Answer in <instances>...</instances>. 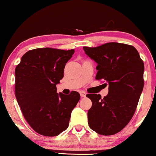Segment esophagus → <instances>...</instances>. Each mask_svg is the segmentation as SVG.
<instances>
[{
	"mask_svg": "<svg viewBox=\"0 0 156 156\" xmlns=\"http://www.w3.org/2000/svg\"><path fill=\"white\" fill-rule=\"evenodd\" d=\"M80 96L82 98H85V96H86V93H85L84 91H80Z\"/></svg>",
	"mask_w": 156,
	"mask_h": 156,
	"instance_id": "1",
	"label": "esophagus"
}]
</instances>
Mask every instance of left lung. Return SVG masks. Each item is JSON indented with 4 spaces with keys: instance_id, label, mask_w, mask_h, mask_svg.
I'll use <instances>...</instances> for the list:
<instances>
[{
    "instance_id": "8db88e82",
    "label": "left lung",
    "mask_w": 156,
    "mask_h": 156,
    "mask_svg": "<svg viewBox=\"0 0 156 156\" xmlns=\"http://www.w3.org/2000/svg\"><path fill=\"white\" fill-rule=\"evenodd\" d=\"M98 63L95 78L109 85L107 96L87 94L92 107L87 112L90 128L100 135L122 131L134 115L143 91L144 63L133 46L117 42L83 47Z\"/></svg>"
}]
</instances>
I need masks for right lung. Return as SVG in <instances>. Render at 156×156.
<instances>
[{"label":"right lung","mask_w":156,"mask_h":156,"mask_svg":"<svg viewBox=\"0 0 156 156\" xmlns=\"http://www.w3.org/2000/svg\"><path fill=\"white\" fill-rule=\"evenodd\" d=\"M74 52L53 48L32 49L22 56L15 68L17 103L26 121L39 134L55 136L69 126L80 94L58 93L56 85L63 78L66 63Z\"/></svg>","instance_id":"1"}]
</instances>
